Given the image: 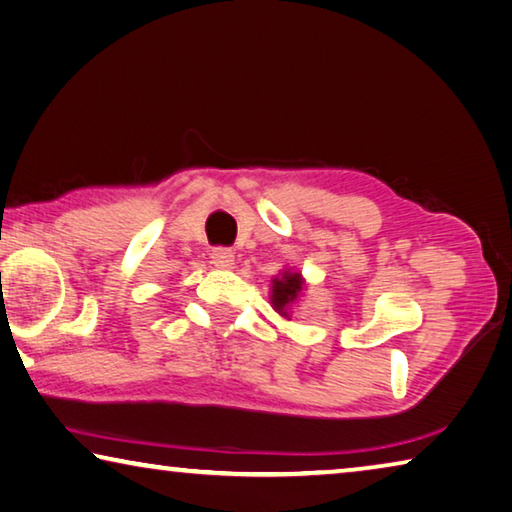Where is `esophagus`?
<instances>
[{"instance_id": "1", "label": "esophagus", "mask_w": 512, "mask_h": 512, "mask_svg": "<svg viewBox=\"0 0 512 512\" xmlns=\"http://www.w3.org/2000/svg\"><path fill=\"white\" fill-rule=\"evenodd\" d=\"M212 264L218 266V269H230V266L234 264V253L230 248L218 246L212 250Z\"/></svg>"}]
</instances>
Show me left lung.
<instances>
[{"label": "left lung", "mask_w": 512, "mask_h": 512, "mask_svg": "<svg viewBox=\"0 0 512 512\" xmlns=\"http://www.w3.org/2000/svg\"><path fill=\"white\" fill-rule=\"evenodd\" d=\"M300 289H303V280H300L298 273H282V278H275L273 282V307L278 310L282 316H287L289 305L298 298Z\"/></svg>", "instance_id": "8db88e82"}]
</instances>
